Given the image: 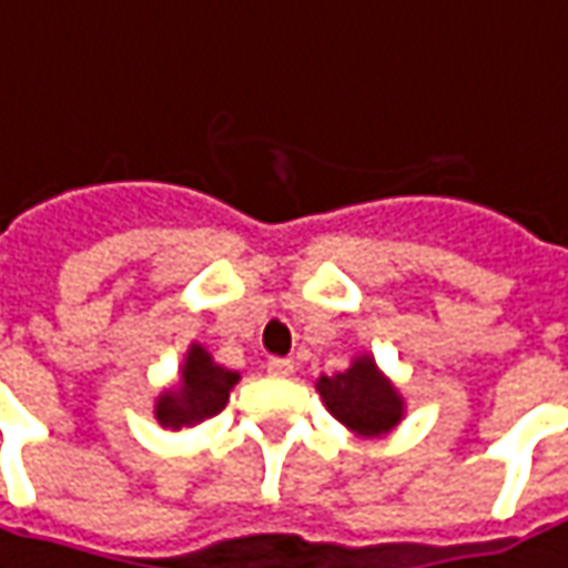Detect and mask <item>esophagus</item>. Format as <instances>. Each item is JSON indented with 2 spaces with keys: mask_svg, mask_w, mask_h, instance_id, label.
I'll return each instance as SVG.
<instances>
[{
  "mask_svg": "<svg viewBox=\"0 0 568 568\" xmlns=\"http://www.w3.org/2000/svg\"><path fill=\"white\" fill-rule=\"evenodd\" d=\"M267 373L270 376H280V379H285V376H292V373H295V364H292L288 357H270Z\"/></svg>",
  "mask_w": 568,
  "mask_h": 568,
  "instance_id": "1",
  "label": "esophagus"
}]
</instances>
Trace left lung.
<instances>
[{"mask_svg": "<svg viewBox=\"0 0 568 568\" xmlns=\"http://www.w3.org/2000/svg\"><path fill=\"white\" fill-rule=\"evenodd\" d=\"M316 392L338 423L366 438L395 429L404 407L392 382L382 376L369 357L354 361L345 373L323 376L316 382Z\"/></svg>", "mask_w": 568, "mask_h": 568, "instance_id": "left-lung-1", "label": "left lung"}]
</instances>
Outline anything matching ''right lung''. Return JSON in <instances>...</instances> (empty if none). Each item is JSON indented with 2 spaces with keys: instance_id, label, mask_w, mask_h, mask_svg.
I'll use <instances>...</instances> for the list:
<instances>
[{
  "instance_id": "1",
  "label": "right lung",
  "mask_w": 568,
  "mask_h": 568,
  "mask_svg": "<svg viewBox=\"0 0 568 568\" xmlns=\"http://www.w3.org/2000/svg\"><path fill=\"white\" fill-rule=\"evenodd\" d=\"M235 379L239 373L214 364L202 345H192L183 364V385L176 392H164L158 397V410H154L158 423L168 429H180L207 416H217L230 400Z\"/></svg>"
}]
</instances>
